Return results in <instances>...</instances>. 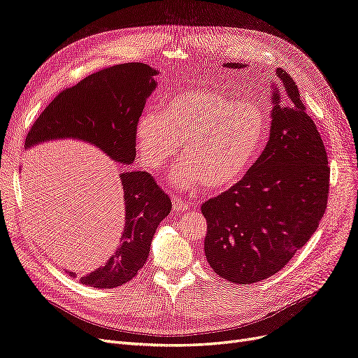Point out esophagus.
Here are the masks:
<instances>
[{"mask_svg":"<svg viewBox=\"0 0 358 358\" xmlns=\"http://www.w3.org/2000/svg\"><path fill=\"white\" fill-rule=\"evenodd\" d=\"M173 206H174V209L177 210V212H180V213H184V212H187L189 209H190V203L189 201H185L184 199H181V197H178V196H174L173 197Z\"/></svg>","mask_w":358,"mask_h":358,"instance_id":"34e87169","label":"esophagus"}]
</instances>
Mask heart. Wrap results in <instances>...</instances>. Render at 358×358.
I'll list each match as a JSON object with an SVG mask.
<instances>
[{
	"label": "heart",
	"instance_id": "heart-1",
	"mask_svg": "<svg viewBox=\"0 0 358 358\" xmlns=\"http://www.w3.org/2000/svg\"><path fill=\"white\" fill-rule=\"evenodd\" d=\"M269 131L266 108L213 89L176 95L164 111H145L134 126L136 148L146 168L162 169L180 153L185 162L174 180L201 182L208 192L234 187L252 169Z\"/></svg>",
	"mask_w": 358,
	"mask_h": 358
}]
</instances>
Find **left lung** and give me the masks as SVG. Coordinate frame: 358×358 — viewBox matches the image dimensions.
Wrapping results in <instances>:
<instances>
[{"mask_svg": "<svg viewBox=\"0 0 358 358\" xmlns=\"http://www.w3.org/2000/svg\"><path fill=\"white\" fill-rule=\"evenodd\" d=\"M275 74L265 150L238 184L201 205L206 259L234 284H255L281 271L317 229L328 205L331 168L322 137L292 77L282 69Z\"/></svg>", "mask_w": 358, "mask_h": 358, "instance_id": "left-lung-1", "label": "left lung"}]
</instances>
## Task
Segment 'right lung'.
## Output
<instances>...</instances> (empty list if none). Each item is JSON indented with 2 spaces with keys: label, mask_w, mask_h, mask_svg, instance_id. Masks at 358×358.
<instances>
[{
  "label": "right lung",
  "mask_w": 358,
  "mask_h": 358,
  "mask_svg": "<svg viewBox=\"0 0 358 358\" xmlns=\"http://www.w3.org/2000/svg\"><path fill=\"white\" fill-rule=\"evenodd\" d=\"M158 73L143 63H127L87 76L45 108L29 130L24 146L77 138L99 148L115 162L133 164L134 126L157 87L153 77ZM120 181L126 208L121 243L103 266L80 278L87 287L115 288L131 281L146 263L155 231L173 208L168 194L146 171L126 169Z\"/></svg>",
  "instance_id": "1"
}]
</instances>
